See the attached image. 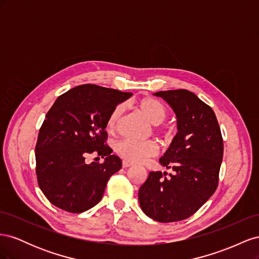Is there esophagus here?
Wrapping results in <instances>:
<instances>
[{"label":"esophagus","mask_w":259,"mask_h":259,"mask_svg":"<svg viewBox=\"0 0 259 259\" xmlns=\"http://www.w3.org/2000/svg\"><path fill=\"white\" fill-rule=\"evenodd\" d=\"M122 166H123L124 168H127V167L133 166V164H132V163H130V162H126V161H123V163H122Z\"/></svg>","instance_id":"obj_1"}]
</instances>
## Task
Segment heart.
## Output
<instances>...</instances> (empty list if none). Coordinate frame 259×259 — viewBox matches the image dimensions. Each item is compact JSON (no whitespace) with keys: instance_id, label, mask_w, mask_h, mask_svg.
<instances>
[{"instance_id":"b5f03b06","label":"heart","mask_w":259,"mask_h":259,"mask_svg":"<svg viewBox=\"0 0 259 259\" xmlns=\"http://www.w3.org/2000/svg\"><path fill=\"white\" fill-rule=\"evenodd\" d=\"M139 110L144 113L147 119L154 125H159L166 120L168 115V109L162 101L156 98L148 97L139 101ZM124 113V106H116L110 113L107 121V127L109 132H114L119 126L122 115ZM161 134L168 139L170 137V131L167 127H159ZM115 151L123 160L134 164H142L149 159L158 155L159 146L154 142H121L115 146Z\"/></svg>"}]
</instances>
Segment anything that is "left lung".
<instances>
[{
	"mask_svg": "<svg viewBox=\"0 0 259 259\" xmlns=\"http://www.w3.org/2000/svg\"><path fill=\"white\" fill-rule=\"evenodd\" d=\"M171 107L178 132L160 164L173 174L150 171L140 187L144 213L160 223L184 221L211 197L218 186L224 143L216 115L208 105L187 90L154 94Z\"/></svg>",
	"mask_w": 259,
	"mask_h": 259,
	"instance_id": "left-lung-1",
	"label": "left lung"
}]
</instances>
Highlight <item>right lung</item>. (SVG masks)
Instances as JSON below:
<instances>
[{
  "mask_svg": "<svg viewBox=\"0 0 259 259\" xmlns=\"http://www.w3.org/2000/svg\"><path fill=\"white\" fill-rule=\"evenodd\" d=\"M133 95L95 84L79 85L60 95L45 116L35 146V173L53 205L82 213L101 200L109 178L122 161L106 145L108 117ZM89 154L106 157L88 164Z\"/></svg>",
  "mask_w": 259,
  "mask_h": 259,
  "instance_id": "1",
  "label": "right lung"
}]
</instances>
